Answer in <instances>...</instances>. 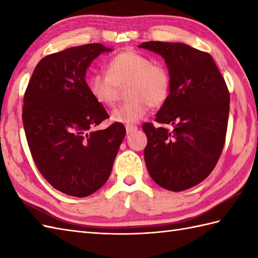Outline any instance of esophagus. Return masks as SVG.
Wrapping results in <instances>:
<instances>
[{
  "label": "esophagus",
  "mask_w": 258,
  "mask_h": 258,
  "mask_svg": "<svg viewBox=\"0 0 258 258\" xmlns=\"http://www.w3.org/2000/svg\"><path fill=\"white\" fill-rule=\"evenodd\" d=\"M135 131H138V126L134 125H126V133L127 134H132Z\"/></svg>",
  "instance_id": "34e87169"
}]
</instances>
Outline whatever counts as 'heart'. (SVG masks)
<instances>
[{"mask_svg":"<svg viewBox=\"0 0 258 258\" xmlns=\"http://www.w3.org/2000/svg\"><path fill=\"white\" fill-rule=\"evenodd\" d=\"M91 96L103 106H112L119 87H126L122 105L114 108L111 119L115 123L135 124L149 112L166 102L171 90V78L161 64L138 51L127 50L111 57L106 63V74L93 72L86 80Z\"/></svg>","mask_w":258,"mask_h":258,"instance_id":"obj_1","label":"heart"}]
</instances>
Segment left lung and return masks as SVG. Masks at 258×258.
<instances>
[{"label":"left lung","mask_w":258,"mask_h":258,"mask_svg":"<svg viewBox=\"0 0 258 258\" xmlns=\"http://www.w3.org/2000/svg\"><path fill=\"white\" fill-rule=\"evenodd\" d=\"M139 47L160 54L171 78L155 120L173 128L142 126L147 171L163 188L188 189L212 173L222 154L229 113L225 80L210 54L184 43L151 41Z\"/></svg>","instance_id":"obj_1"}]
</instances>
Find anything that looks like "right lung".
<instances>
[{
  "mask_svg": "<svg viewBox=\"0 0 258 258\" xmlns=\"http://www.w3.org/2000/svg\"><path fill=\"white\" fill-rule=\"evenodd\" d=\"M111 51L92 43L43 57L24 94L22 118L35 165L71 196H89L106 183L126 134L122 123L94 130L108 114L85 81L93 59Z\"/></svg>",
  "mask_w": 258,
  "mask_h": 258,
  "instance_id": "right-lung-1",
  "label": "right lung"
}]
</instances>
